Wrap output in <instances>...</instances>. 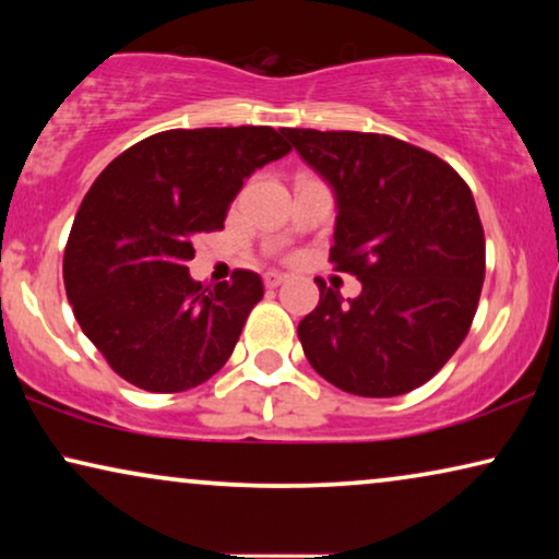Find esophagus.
Returning <instances> with one entry per match:
<instances>
[{
    "label": "esophagus",
    "mask_w": 559,
    "mask_h": 559,
    "mask_svg": "<svg viewBox=\"0 0 559 559\" xmlns=\"http://www.w3.org/2000/svg\"><path fill=\"white\" fill-rule=\"evenodd\" d=\"M287 277H285V274H280V272H266L264 274V285L266 287H270V289H274V287H280L282 285V282H285Z\"/></svg>",
    "instance_id": "1"
}]
</instances>
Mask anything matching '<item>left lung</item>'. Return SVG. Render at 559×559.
<instances>
[{
  "label": "left lung",
  "instance_id": "8db88e82",
  "mask_svg": "<svg viewBox=\"0 0 559 559\" xmlns=\"http://www.w3.org/2000/svg\"><path fill=\"white\" fill-rule=\"evenodd\" d=\"M338 201L331 262L361 280L343 302L320 287L297 325L312 369L356 396H400L430 381L471 331L486 239L461 175L432 152L371 132L282 129Z\"/></svg>",
  "mask_w": 559,
  "mask_h": 559
}]
</instances>
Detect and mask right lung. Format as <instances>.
<instances>
[{
  "label": "right lung",
  "mask_w": 559,
  "mask_h": 559,
  "mask_svg": "<svg viewBox=\"0 0 559 559\" xmlns=\"http://www.w3.org/2000/svg\"><path fill=\"white\" fill-rule=\"evenodd\" d=\"M293 150L272 127L167 129L106 165L75 213L63 254L68 302L129 384L175 394L209 381L262 300L257 272L205 287L188 262L224 228L243 180Z\"/></svg>",
  "instance_id": "1"
}]
</instances>
